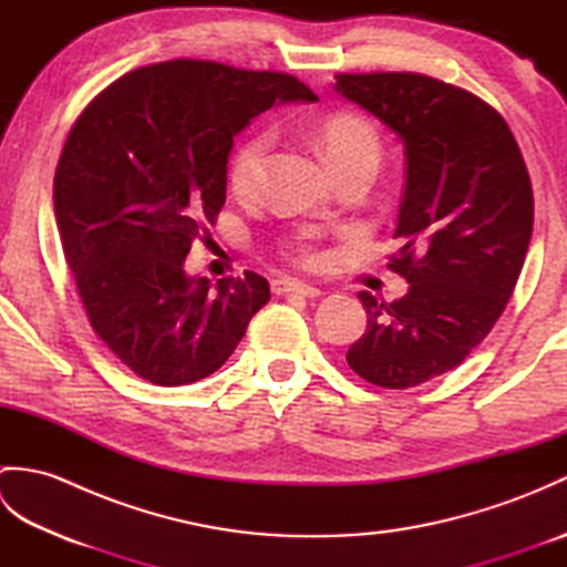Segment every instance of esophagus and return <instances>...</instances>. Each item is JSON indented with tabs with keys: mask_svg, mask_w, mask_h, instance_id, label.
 Wrapping results in <instances>:
<instances>
[{
	"mask_svg": "<svg viewBox=\"0 0 567 567\" xmlns=\"http://www.w3.org/2000/svg\"><path fill=\"white\" fill-rule=\"evenodd\" d=\"M272 292L275 295H299L307 299H315L321 295V290H317L315 285H307L299 280H272Z\"/></svg>",
	"mask_w": 567,
	"mask_h": 567,
	"instance_id": "esophagus-1",
	"label": "esophagus"
}]
</instances>
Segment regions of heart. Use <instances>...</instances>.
I'll return each mask as SVG.
<instances>
[{
    "instance_id": "1",
    "label": "heart",
    "mask_w": 567,
    "mask_h": 567,
    "mask_svg": "<svg viewBox=\"0 0 567 567\" xmlns=\"http://www.w3.org/2000/svg\"><path fill=\"white\" fill-rule=\"evenodd\" d=\"M319 146L323 153V161L331 167V173L346 165L368 163L372 167H378L380 163L378 131L372 128L365 118L353 114H339L327 118L319 128ZM270 148L272 134L268 128L252 131V134H248L234 148L231 158H228V185H231L238 197H252L258 192ZM299 248L307 252V258H315L311 256L309 236L299 238Z\"/></svg>"
}]
</instances>
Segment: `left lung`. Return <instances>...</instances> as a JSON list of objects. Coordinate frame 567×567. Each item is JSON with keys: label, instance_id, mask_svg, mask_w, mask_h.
I'll return each instance as SVG.
<instances>
[{"label": "left lung", "instance_id": "left-lung-1", "mask_svg": "<svg viewBox=\"0 0 567 567\" xmlns=\"http://www.w3.org/2000/svg\"><path fill=\"white\" fill-rule=\"evenodd\" d=\"M333 90L404 146L390 268L409 290L390 305L358 295L368 329L346 360L378 388H416L461 365L507 307L534 231L532 179L507 122L461 87L370 72L336 75Z\"/></svg>", "mask_w": 567, "mask_h": 567}]
</instances>
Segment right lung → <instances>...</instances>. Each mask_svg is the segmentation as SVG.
I'll return each instance as SVG.
<instances>
[{
  "label": "right lung",
  "mask_w": 567,
  "mask_h": 567,
  "mask_svg": "<svg viewBox=\"0 0 567 567\" xmlns=\"http://www.w3.org/2000/svg\"><path fill=\"white\" fill-rule=\"evenodd\" d=\"M317 102L282 72L167 60L112 82L72 126L53 179L55 224L92 329L161 388L219 370L268 305L265 277H189L192 240L226 202V165L250 118Z\"/></svg>",
  "instance_id": "1"
}]
</instances>
